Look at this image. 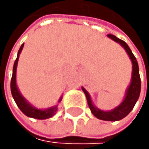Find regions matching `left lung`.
Listing matches in <instances>:
<instances>
[{"mask_svg": "<svg viewBox=\"0 0 149 149\" xmlns=\"http://www.w3.org/2000/svg\"><path fill=\"white\" fill-rule=\"evenodd\" d=\"M108 37H110L111 39L113 40V41L119 43L125 49V51L127 52V54H129V56L131 60V62H132V77H131V82H130V87L128 88L125 98L123 101V103L119 106H117L116 108H114L113 110L109 111V112H105V111H102V110L98 109V108L95 107L94 104H92L91 98H90L88 91L84 88H82V90L85 93L86 97H87L88 104V106L90 108L92 113L96 118L103 120V121L115 122V121H120V120H122L123 118L126 117L130 113V111L133 109V107H134L136 102L138 101L139 94H140L141 81H140V77H139L138 61L136 60V57L134 56L132 52H131V50L128 46V45L123 41V40L116 37L113 35L109 34L108 35Z\"/></svg>", "mask_w": 149, "mask_h": 149, "instance_id": "obj_1", "label": "left lung"}]
</instances>
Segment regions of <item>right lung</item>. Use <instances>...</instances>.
<instances>
[{"instance_id":"1","label":"right lung","mask_w":149,"mask_h":149,"mask_svg":"<svg viewBox=\"0 0 149 149\" xmlns=\"http://www.w3.org/2000/svg\"><path fill=\"white\" fill-rule=\"evenodd\" d=\"M24 44L20 46L19 53H18V56H17V59L14 62L13 65V72H12V77H11V80H10V90H11V95L13 96V98L18 105V107L21 110V112L26 114L28 117L31 118H35V119H38V120H44V119H48L51 118L52 116H54L55 114V113L57 112L58 108L57 105L56 106H53L50 107L48 109H45V110H40L37 109V108L33 107L30 104H28L24 97L20 95L18 88H17V84H16V70H17V65H18V61H19V54L21 53V50L23 49ZM61 100V98L60 99V101ZM59 101V102H60Z\"/></svg>"}]
</instances>
